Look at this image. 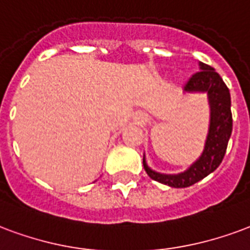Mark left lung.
Here are the masks:
<instances>
[{
  "instance_id": "8db88e82",
  "label": "left lung",
  "mask_w": 250,
  "mask_h": 250,
  "mask_svg": "<svg viewBox=\"0 0 250 250\" xmlns=\"http://www.w3.org/2000/svg\"><path fill=\"white\" fill-rule=\"evenodd\" d=\"M200 71H197L187 82L184 92L207 94L209 103V128L205 140L204 149L199 159L193 162L186 171L179 173H160L148 167L143 156L144 169L152 180L173 188H186L200 182L201 179L219 167L227 151L229 138L232 134V112H230V94L223 78L208 64L199 62Z\"/></svg>"
}]
</instances>
